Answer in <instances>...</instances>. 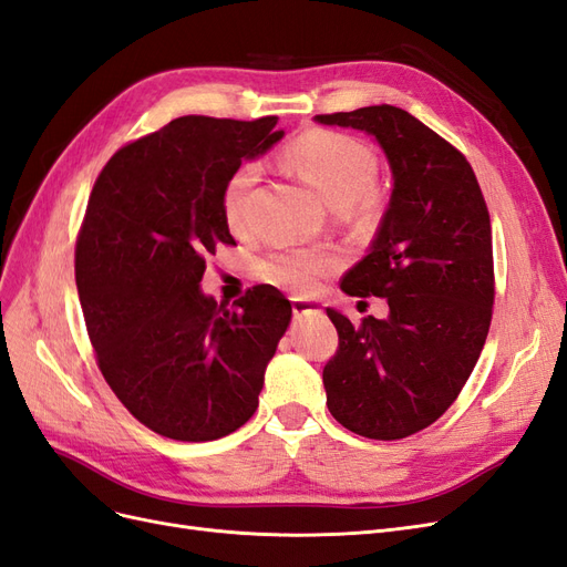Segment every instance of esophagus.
I'll use <instances>...</instances> for the list:
<instances>
[{"mask_svg": "<svg viewBox=\"0 0 567 567\" xmlns=\"http://www.w3.org/2000/svg\"><path fill=\"white\" fill-rule=\"evenodd\" d=\"M321 307L310 302V300H300V298H293V315L300 319V317H307V315H319Z\"/></svg>", "mask_w": 567, "mask_h": 567, "instance_id": "34e87169", "label": "esophagus"}]
</instances>
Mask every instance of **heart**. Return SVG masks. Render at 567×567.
Listing matches in <instances>:
<instances>
[{"label":"heart","mask_w":567,"mask_h":567,"mask_svg":"<svg viewBox=\"0 0 567 567\" xmlns=\"http://www.w3.org/2000/svg\"><path fill=\"white\" fill-rule=\"evenodd\" d=\"M284 163L336 210H346L354 203L364 213L375 208V192L371 186L379 175V158L364 142L350 134L326 130L305 132L286 146ZM255 184L257 169L252 165L236 167L225 184L221 213L234 234L248 229V200ZM333 267L336 257L329 250H281L265 262V279L290 293L307 296Z\"/></svg>","instance_id":"1"}]
</instances>
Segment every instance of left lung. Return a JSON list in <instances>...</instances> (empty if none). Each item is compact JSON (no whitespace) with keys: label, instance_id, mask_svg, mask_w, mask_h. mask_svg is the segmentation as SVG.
<instances>
[{"label":"left lung","instance_id":"left-lung-1","mask_svg":"<svg viewBox=\"0 0 567 567\" xmlns=\"http://www.w3.org/2000/svg\"><path fill=\"white\" fill-rule=\"evenodd\" d=\"M315 123L373 136L392 194L369 252L340 288L388 298V317L352 323L326 310L338 352L323 369L326 404L348 431L402 440L437 421L483 352L492 321L489 213L461 153L394 106L315 115Z\"/></svg>","mask_w":567,"mask_h":567}]
</instances>
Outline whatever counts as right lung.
<instances>
[{
    "mask_svg": "<svg viewBox=\"0 0 567 567\" xmlns=\"http://www.w3.org/2000/svg\"><path fill=\"white\" fill-rule=\"evenodd\" d=\"M277 123L177 117L120 148L92 188L75 250L84 323L117 400L163 437L238 431L293 315L274 286L250 288L236 310L200 290L205 257L234 244L225 184L284 140Z\"/></svg>",
    "mask_w": 567,
    "mask_h": 567,
    "instance_id": "obj_1",
    "label": "right lung"
}]
</instances>
